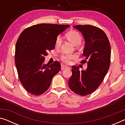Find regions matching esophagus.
<instances>
[{
	"mask_svg": "<svg viewBox=\"0 0 125 125\" xmlns=\"http://www.w3.org/2000/svg\"><path fill=\"white\" fill-rule=\"evenodd\" d=\"M69 69V67L67 66H65V65H62L61 66V70H64V69Z\"/></svg>",
	"mask_w": 125,
	"mask_h": 125,
	"instance_id": "1",
	"label": "esophagus"
}]
</instances>
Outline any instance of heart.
Returning a JSON list of instances; mask_svg holds the SVG:
<instances>
[{"label": "heart", "mask_w": 125, "mask_h": 125, "mask_svg": "<svg viewBox=\"0 0 125 125\" xmlns=\"http://www.w3.org/2000/svg\"><path fill=\"white\" fill-rule=\"evenodd\" d=\"M66 37L69 41H70L74 45H79L82 41V37L79 32L75 31H72L66 34ZM62 43V39L61 37L58 36L55 41V46L59 47L61 46ZM76 56L73 54H62L61 55L60 59L65 63H69L71 60L74 59Z\"/></svg>", "instance_id": "b5f03b06"}]
</instances>
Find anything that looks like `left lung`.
Here are the masks:
<instances>
[{
	"label": "left lung",
	"instance_id": "left-lung-1",
	"mask_svg": "<svg viewBox=\"0 0 125 125\" xmlns=\"http://www.w3.org/2000/svg\"><path fill=\"white\" fill-rule=\"evenodd\" d=\"M74 28L81 32L85 40L83 55L88 60L87 68L72 66V75L68 84L73 92L80 95H87L101 85L108 72L111 59V46L103 30L91 25H76ZM85 60L81 62H85Z\"/></svg>",
	"mask_w": 125,
	"mask_h": 125
}]
</instances>
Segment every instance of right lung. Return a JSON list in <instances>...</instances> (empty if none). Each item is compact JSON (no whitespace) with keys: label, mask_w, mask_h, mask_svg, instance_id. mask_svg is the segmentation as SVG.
Returning a JSON list of instances; mask_svg holds the SVG:
<instances>
[{"label":"right lung","mask_w":125,"mask_h":125,"mask_svg":"<svg viewBox=\"0 0 125 125\" xmlns=\"http://www.w3.org/2000/svg\"><path fill=\"white\" fill-rule=\"evenodd\" d=\"M69 25L38 24L26 28L17 40L15 64L20 82L27 92L34 95L49 89L52 79L61 69L59 61L45 64V56L53 50L59 34Z\"/></svg>","instance_id":"1"}]
</instances>
